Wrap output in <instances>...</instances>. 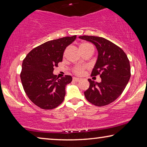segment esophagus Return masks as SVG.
<instances>
[{
  "instance_id": "obj_1",
  "label": "esophagus",
  "mask_w": 147,
  "mask_h": 147,
  "mask_svg": "<svg viewBox=\"0 0 147 147\" xmlns=\"http://www.w3.org/2000/svg\"><path fill=\"white\" fill-rule=\"evenodd\" d=\"M81 79L79 78H75V77H74L73 78V81H75V82H79L80 81Z\"/></svg>"
}]
</instances>
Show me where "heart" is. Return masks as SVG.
Here are the masks:
<instances>
[{"label": "heart", "mask_w": 147, "mask_h": 147, "mask_svg": "<svg viewBox=\"0 0 147 147\" xmlns=\"http://www.w3.org/2000/svg\"><path fill=\"white\" fill-rule=\"evenodd\" d=\"M90 46H92V45L88 43H83L80 45V48H82V47H88ZM86 68V67L85 66H76L74 68L73 72L74 74H77V75H82V74L84 73V71L85 70Z\"/></svg>", "instance_id": "1"}]
</instances>
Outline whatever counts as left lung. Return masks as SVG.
Instances as JSON below:
<instances>
[{
  "instance_id": "1",
  "label": "left lung",
  "mask_w": 147,
  "mask_h": 147,
  "mask_svg": "<svg viewBox=\"0 0 147 147\" xmlns=\"http://www.w3.org/2000/svg\"><path fill=\"white\" fill-rule=\"evenodd\" d=\"M79 38L96 46L98 58L91 75L101 78L100 83L88 79L90 85L84 92L85 97L95 106L108 105L121 95L130 80L129 59L123 49L105 38L89 36Z\"/></svg>"
}]
</instances>
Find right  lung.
Returning <instances> with one entry per match:
<instances>
[{
	"mask_svg": "<svg viewBox=\"0 0 147 147\" xmlns=\"http://www.w3.org/2000/svg\"><path fill=\"white\" fill-rule=\"evenodd\" d=\"M76 38L73 36L45 42L23 59L20 74L23 89L30 100L41 109H54L64 100L65 86L72 77L65 75L59 79L53 74L54 68L62 61L66 47Z\"/></svg>",
	"mask_w": 147,
	"mask_h": 147,
	"instance_id": "obj_1",
	"label": "right lung"
}]
</instances>
